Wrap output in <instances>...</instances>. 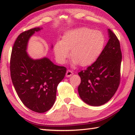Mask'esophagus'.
<instances>
[{"instance_id":"1","label":"esophagus","mask_w":135,"mask_h":135,"mask_svg":"<svg viewBox=\"0 0 135 135\" xmlns=\"http://www.w3.org/2000/svg\"><path fill=\"white\" fill-rule=\"evenodd\" d=\"M73 74V72L71 71V70H68V71H66V77H71Z\"/></svg>"}]
</instances>
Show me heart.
<instances>
[{
  "label": "heart",
  "mask_w": 135,
  "mask_h": 135,
  "mask_svg": "<svg viewBox=\"0 0 135 135\" xmlns=\"http://www.w3.org/2000/svg\"><path fill=\"white\" fill-rule=\"evenodd\" d=\"M105 42L104 34L99 31L85 27L71 29L63 35L62 40L55 44V55L59 62L64 63L71 50L74 64L88 66L100 56Z\"/></svg>",
  "instance_id": "1"
}]
</instances>
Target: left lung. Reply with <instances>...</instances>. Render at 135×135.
I'll return each instance as SVG.
<instances>
[{
  "instance_id": "left-lung-1",
  "label": "left lung",
  "mask_w": 135,
  "mask_h": 135,
  "mask_svg": "<svg viewBox=\"0 0 135 135\" xmlns=\"http://www.w3.org/2000/svg\"><path fill=\"white\" fill-rule=\"evenodd\" d=\"M109 39L95 62L78 73L80 98L93 106L104 104L113 97L120 82L122 52L119 40L108 29Z\"/></svg>"
}]
</instances>
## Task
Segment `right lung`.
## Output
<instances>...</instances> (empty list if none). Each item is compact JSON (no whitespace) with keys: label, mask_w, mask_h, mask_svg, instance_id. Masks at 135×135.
Wrapping results in <instances>:
<instances>
[{"label":"right lung","mask_w":135,"mask_h":135,"mask_svg":"<svg viewBox=\"0 0 135 135\" xmlns=\"http://www.w3.org/2000/svg\"><path fill=\"white\" fill-rule=\"evenodd\" d=\"M41 29H31L18 36L10 66L11 78L20 99L27 108L38 113L47 112L54 104L57 86L66 73L65 67L55 65L49 58L33 60L27 55L29 38Z\"/></svg>","instance_id":"obj_1"}]
</instances>
